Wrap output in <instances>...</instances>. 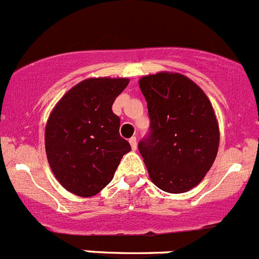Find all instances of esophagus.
Segmentation results:
<instances>
[{
  "instance_id": "34e87169",
  "label": "esophagus",
  "mask_w": 259,
  "mask_h": 259,
  "mask_svg": "<svg viewBox=\"0 0 259 259\" xmlns=\"http://www.w3.org/2000/svg\"><path fill=\"white\" fill-rule=\"evenodd\" d=\"M130 144H131V148L134 150L137 149V140H136V137L132 136L131 139H130Z\"/></svg>"
}]
</instances>
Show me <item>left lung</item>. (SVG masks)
Wrapping results in <instances>:
<instances>
[{"label":"left lung","mask_w":259,"mask_h":259,"mask_svg":"<svg viewBox=\"0 0 259 259\" xmlns=\"http://www.w3.org/2000/svg\"><path fill=\"white\" fill-rule=\"evenodd\" d=\"M149 134L139 143L152 182L168 193L198 184L218 153L219 128L202 89L180 74L159 72L141 77Z\"/></svg>","instance_id":"left-lung-1"}]
</instances>
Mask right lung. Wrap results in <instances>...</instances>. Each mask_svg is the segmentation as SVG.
<instances>
[{
    "mask_svg": "<svg viewBox=\"0 0 259 259\" xmlns=\"http://www.w3.org/2000/svg\"><path fill=\"white\" fill-rule=\"evenodd\" d=\"M130 80L96 77L71 88L54 107L45 130L52 171L63 188L91 197L113 180L131 145L119 135L115 98Z\"/></svg>",
    "mask_w": 259,
    "mask_h": 259,
    "instance_id": "1",
    "label": "right lung"
}]
</instances>
